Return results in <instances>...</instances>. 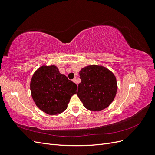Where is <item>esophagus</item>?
<instances>
[{
    "mask_svg": "<svg viewBox=\"0 0 155 155\" xmlns=\"http://www.w3.org/2000/svg\"><path fill=\"white\" fill-rule=\"evenodd\" d=\"M72 81H73V82H74V83H77V79H76V78H74V79H72ZM77 85H78V84H77Z\"/></svg>",
    "mask_w": 155,
    "mask_h": 155,
    "instance_id": "obj_1",
    "label": "esophagus"
}]
</instances>
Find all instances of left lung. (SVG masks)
Listing matches in <instances>:
<instances>
[{
    "label": "left lung",
    "mask_w": 155,
    "mask_h": 155,
    "mask_svg": "<svg viewBox=\"0 0 155 155\" xmlns=\"http://www.w3.org/2000/svg\"><path fill=\"white\" fill-rule=\"evenodd\" d=\"M79 76L77 95L86 109L100 111L111 104L118 90L113 72L102 65L91 64L81 68Z\"/></svg>",
    "instance_id": "8db88e82"
}]
</instances>
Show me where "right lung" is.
Returning a JSON list of instances; mask_svg holds the SVG:
<instances>
[{"mask_svg": "<svg viewBox=\"0 0 155 155\" xmlns=\"http://www.w3.org/2000/svg\"><path fill=\"white\" fill-rule=\"evenodd\" d=\"M30 91L36 106L49 115L61 114L67 109L77 85L61 74L55 64L42 65L34 73Z\"/></svg>", "mask_w": 155, "mask_h": 155, "instance_id": "add662e5", "label": "right lung"}]
</instances>
